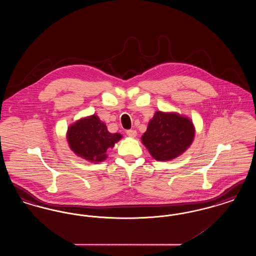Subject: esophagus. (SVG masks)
<instances>
[{"mask_svg":"<svg viewBox=\"0 0 256 256\" xmlns=\"http://www.w3.org/2000/svg\"><path fill=\"white\" fill-rule=\"evenodd\" d=\"M126 134L130 136V137H135L137 135V132L134 130H126Z\"/></svg>","mask_w":256,"mask_h":256,"instance_id":"34e87169","label":"esophagus"}]
</instances>
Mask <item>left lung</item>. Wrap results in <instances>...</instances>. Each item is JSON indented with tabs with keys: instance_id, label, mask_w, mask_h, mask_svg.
I'll return each instance as SVG.
<instances>
[{
	"instance_id": "left-lung-1",
	"label": "left lung",
	"mask_w": 256,
	"mask_h": 256,
	"mask_svg": "<svg viewBox=\"0 0 256 256\" xmlns=\"http://www.w3.org/2000/svg\"><path fill=\"white\" fill-rule=\"evenodd\" d=\"M195 137L192 121L176 112L156 111L148 122L142 143L158 161H170L182 154Z\"/></svg>"
}]
</instances>
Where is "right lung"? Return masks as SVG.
<instances>
[{
  "label": "right lung",
  "instance_id": "right-lung-1",
  "mask_svg": "<svg viewBox=\"0 0 256 256\" xmlns=\"http://www.w3.org/2000/svg\"><path fill=\"white\" fill-rule=\"evenodd\" d=\"M66 137L70 148L78 156L98 163L108 158V150L112 148L122 136L110 134L106 124L93 114L71 124Z\"/></svg>",
  "mask_w": 256,
  "mask_h": 256
}]
</instances>
